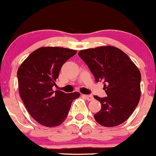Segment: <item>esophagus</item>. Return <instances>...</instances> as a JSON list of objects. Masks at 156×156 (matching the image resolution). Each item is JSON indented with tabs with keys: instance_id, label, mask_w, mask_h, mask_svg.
I'll use <instances>...</instances> for the list:
<instances>
[{
	"instance_id": "1",
	"label": "esophagus",
	"mask_w": 156,
	"mask_h": 156,
	"mask_svg": "<svg viewBox=\"0 0 156 156\" xmlns=\"http://www.w3.org/2000/svg\"><path fill=\"white\" fill-rule=\"evenodd\" d=\"M83 97H84L85 98H86L87 100H88V101H92V100H93V99H94V98L92 95H83Z\"/></svg>"
}]
</instances>
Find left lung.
<instances>
[{
	"label": "left lung",
	"instance_id": "left-lung-1",
	"mask_svg": "<svg viewBox=\"0 0 156 156\" xmlns=\"http://www.w3.org/2000/svg\"><path fill=\"white\" fill-rule=\"evenodd\" d=\"M78 55L95 77L104 83L107 96L95 95L101 109L94 115L95 121L104 126L122 124L138 106L141 96V73L129 56L115 47H96L81 50Z\"/></svg>",
	"mask_w": 156,
	"mask_h": 156
}]
</instances>
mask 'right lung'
<instances>
[{"instance_id": "right-lung-1", "label": "right lung", "mask_w": 156, "mask_h": 156, "mask_svg": "<svg viewBox=\"0 0 156 156\" xmlns=\"http://www.w3.org/2000/svg\"><path fill=\"white\" fill-rule=\"evenodd\" d=\"M76 51L61 47H41L32 52L18 70L20 98L29 113L39 124L55 126L62 124L78 92L53 91L64 64Z\"/></svg>"}]
</instances>
